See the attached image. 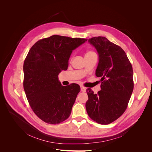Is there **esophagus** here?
Masks as SVG:
<instances>
[{
  "label": "esophagus",
  "instance_id": "1",
  "mask_svg": "<svg viewBox=\"0 0 152 152\" xmlns=\"http://www.w3.org/2000/svg\"><path fill=\"white\" fill-rule=\"evenodd\" d=\"M80 90H81L82 92H85V91H86V88L85 87L81 86H80Z\"/></svg>",
  "mask_w": 152,
  "mask_h": 152
}]
</instances>
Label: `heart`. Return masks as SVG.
<instances>
[{"mask_svg":"<svg viewBox=\"0 0 152 152\" xmlns=\"http://www.w3.org/2000/svg\"><path fill=\"white\" fill-rule=\"evenodd\" d=\"M93 53H94L92 52V51H89V52H87V53H86V55H87V54H93Z\"/></svg>","mask_w":152,"mask_h":152,"instance_id":"b5f03b06","label":"heart"}]
</instances>
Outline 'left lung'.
I'll use <instances>...</instances> for the list:
<instances>
[{
  "instance_id": "obj_1",
  "label": "left lung",
  "mask_w": 152,
  "mask_h": 152,
  "mask_svg": "<svg viewBox=\"0 0 152 152\" xmlns=\"http://www.w3.org/2000/svg\"><path fill=\"white\" fill-rule=\"evenodd\" d=\"M89 43L97 50L99 61L96 76L101 78V91L87 89L88 115L100 124H109L125 112L132 94L133 71L124 50L104 37H94Z\"/></svg>"
}]
</instances>
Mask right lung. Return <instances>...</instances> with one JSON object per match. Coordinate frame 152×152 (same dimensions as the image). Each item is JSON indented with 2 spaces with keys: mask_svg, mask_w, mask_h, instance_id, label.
Returning <instances> with one entry per match:
<instances>
[{
  "mask_svg": "<svg viewBox=\"0 0 152 152\" xmlns=\"http://www.w3.org/2000/svg\"><path fill=\"white\" fill-rule=\"evenodd\" d=\"M87 39L52 35L37 41L24 61L23 87L31 109L45 122L56 124L67 119L80 86H63L58 79L66 70L75 50Z\"/></svg>",
  "mask_w": 152,
  "mask_h": 152,
  "instance_id": "1",
  "label": "right lung"
}]
</instances>
